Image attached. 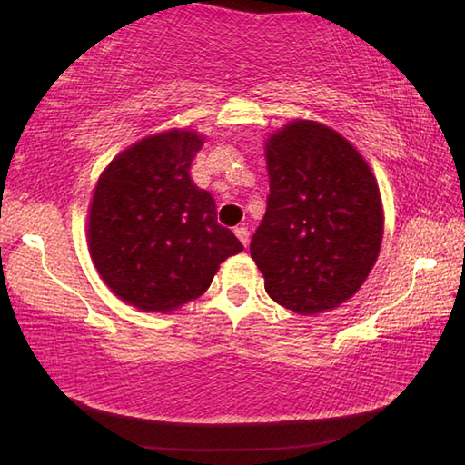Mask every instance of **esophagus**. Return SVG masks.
I'll use <instances>...</instances> for the list:
<instances>
[{
	"label": "esophagus",
	"mask_w": 465,
	"mask_h": 465,
	"mask_svg": "<svg viewBox=\"0 0 465 465\" xmlns=\"http://www.w3.org/2000/svg\"><path fill=\"white\" fill-rule=\"evenodd\" d=\"M235 235H238V240L243 243V246H248L250 243V232H248V227L246 225H240V227H235Z\"/></svg>",
	"instance_id": "34e87169"
}]
</instances>
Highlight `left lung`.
I'll list each match as a JSON object with an SVG mask.
<instances>
[{
    "instance_id": "1",
    "label": "left lung",
    "mask_w": 465,
    "mask_h": 465,
    "mask_svg": "<svg viewBox=\"0 0 465 465\" xmlns=\"http://www.w3.org/2000/svg\"><path fill=\"white\" fill-rule=\"evenodd\" d=\"M271 194L250 242L264 289L302 316L338 308L380 256L383 209L371 168L341 133L293 121L266 141Z\"/></svg>"
}]
</instances>
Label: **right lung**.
<instances>
[{
  "label": "right lung",
  "mask_w": 465,
  "mask_h": 465,
  "mask_svg": "<svg viewBox=\"0 0 465 465\" xmlns=\"http://www.w3.org/2000/svg\"><path fill=\"white\" fill-rule=\"evenodd\" d=\"M203 139L178 129L141 139L110 162L94 191L92 261L114 295L143 312L193 302L243 250L217 223L213 196L191 180Z\"/></svg>",
  "instance_id": "add662e5"
}]
</instances>
